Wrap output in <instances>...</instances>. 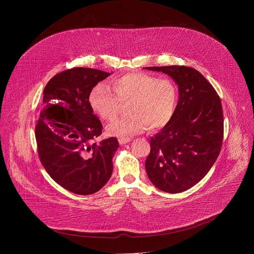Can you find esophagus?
Masks as SVG:
<instances>
[{
    "mask_svg": "<svg viewBox=\"0 0 254 254\" xmlns=\"http://www.w3.org/2000/svg\"><path fill=\"white\" fill-rule=\"evenodd\" d=\"M118 141H119V143H120L121 145H124V144H127V143L130 142V141H131V138H129V137H128V138H124V137H123V138H119Z\"/></svg>",
    "mask_w": 254,
    "mask_h": 254,
    "instance_id": "1",
    "label": "esophagus"
}]
</instances>
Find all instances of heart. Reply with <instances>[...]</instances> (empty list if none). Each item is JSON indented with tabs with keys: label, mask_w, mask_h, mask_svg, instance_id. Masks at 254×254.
Instances as JSON below:
<instances>
[{
	"label": "heart",
	"mask_w": 254,
	"mask_h": 254,
	"mask_svg": "<svg viewBox=\"0 0 254 254\" xmlns=\"http://www.w3.org/2000/svg\"><path fill=\"white\" fill-rule=\"evenodd\" d=\"M114 93L105 84L95 85L88 97L93 111L103 120H113L121 108L127 103L128 117L110 123L107 127L109 135L126 137L149 130H159L171 120L176 103L177 88L169 79L144 72L124 74L111 80Z\"/></svg>",
	"instance_id": "1"
}]
</instances>
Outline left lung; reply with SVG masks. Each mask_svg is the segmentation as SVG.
Here are the masks:
<instances>
[{"label": "left lung", "instance_id": "left-lung-1", "mask_svg": "<svg viewBox=\"0 0 254 254\" xmlns=\"http://www.w3.org/2000/svg\"><path fill=\"white\" fill-rule=\"evenodd\" d=\"M168 74L179 86V101L169 124L150 139L145 170L162 191L183 192L201 181L221 151L224 116L214 87L186 65L148 66Z\"/></svg>", "mask_w": 254, "mask_h": 254}]
</instances>
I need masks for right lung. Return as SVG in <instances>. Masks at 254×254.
I'll return each mask as SVG.
<instances>
[{
  "mask_svg": "<svg viewBox=\"0 0 254 254\" xmlns=\"http://www.w3.org/2000/svg\"><path fill=\"white\" fill-rule=\"evenodd\" d=\"M109 75L73 67L53 76L43 92L35 127L39 158L50 177L73 193H95L112 174L119 143L115 137L97 142L103 126L88 101L91 89Z\"/></svg>",
  "mask_w": 254,
  "mask_h": 254,
  "instance_id": "right-lung-1",
  "label": "right lung"
}]
</instances>
